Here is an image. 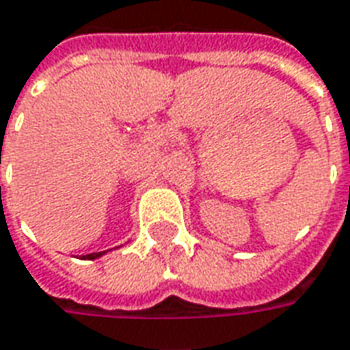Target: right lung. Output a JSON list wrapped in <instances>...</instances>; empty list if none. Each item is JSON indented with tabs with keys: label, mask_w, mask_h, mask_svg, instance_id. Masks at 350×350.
<instances>
[{
	"label": "right lung",
	"mask_w": 350,
	"mask_h": 350,
	"mask_svg": "<svg viewBox=\"0 0 350 350\" xmlns=\"http://www.w3.org/2000/svg\"><path fill=\"white\" fill-rule=\"evenodd\" d=\"M105 255V251H101V253H90V255H84V258H88V260H94V258H99V256Z\"/></svg>",
	"instance_id": "add662e5"
}]
</instances>
